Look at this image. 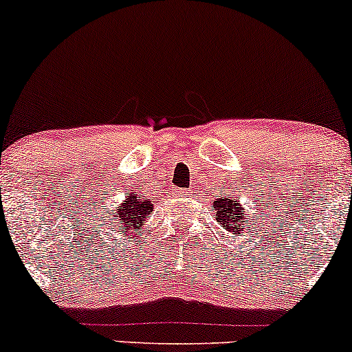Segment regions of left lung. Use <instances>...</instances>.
I'll list each match as a JSON object with an SVG mask.
<instances>
[{
    "instance_id": "left-lung-1",
    "label": "left lung",
    "mask_w": 352,
    "mask_h": 352,
    "mask_svg": "<svg viewBox=\"0 0 352 352\" xmlns=\"http://www.w3.org/2000/svg\"><path fill=\"white\" fill-rule=\"evenodd\" d=\"M212 206H214L216 211H218L219 219H223V221H219V223L223 224L224 228L231 229L229 224H232V232L239 228L241 219H244L243 218L244 211H243V208H239L238 201H232L231 197H224V199L216 201ZM246 223H248V218H246ZM241 228H244V226H241Z\"/></svg>"
}]
</instances>
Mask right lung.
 <instances>
[{
  "label": "right lung",
  "mask_w": 352,
  "mask_h": 352,
  "mask_svg": "<svg viewBox=\"0 0 352 352\" xmlns=\"http://www.w3.org/2000/svg\"><path fill=\"white\" fill-rule=\"evenodd\" d=\"M153 212V204L148 199H138L136 196H131L128 201H124L123 206L120 208V223L124 229H134L141 226V221L144 219L146 214Z\"/></svg>",
  "instance_id": "right-lung-1"
}]
</instances>
